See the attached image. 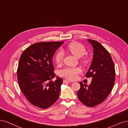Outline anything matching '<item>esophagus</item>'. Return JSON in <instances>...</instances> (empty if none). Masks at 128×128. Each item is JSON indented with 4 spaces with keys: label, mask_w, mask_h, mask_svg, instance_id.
Segmentation results:
<instances>
[{
    "label": "esophagus",
    "mask_w": 128,
    "mask_h": 128,
    "mask_svg": "<svg viewBox=\"0 0 128 128\" xmlns=\"http://www.w3.org/2000/svg\"><path fill=\"white\" fill-rule=\"evenodd\" d=\"M64 83H71V82H72L71 81L67 80V79H65L63 80Z\"/></svg>",
    "instance_id": "34e87169"
}]
</instances>
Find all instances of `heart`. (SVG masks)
Here are the masks:
<instances>
[{
  "label": "heart",
  "mask_w": 128,
  "mask_h": 128,
  "mask_svg": "<svg viewBox=\"0 0 128 128\" xmlns=\"http://www.w3.org/2000/svg\"><path fill=\"white\" fill-rule=\"evenodd\" d=\"M68 50L77 58H80L81 62L84 64H86L89 62L86 56H83L86 52V48L79 42H72L68 46ZM64 52L63 50L60 49L55 55V61L57 64H61L63 61ZM82 72V70L79 68H66L60 70V75L70 80H75Z\"/></svg>",
  "instance_id": "b5f03b06"
}]
</instances>
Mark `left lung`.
<instances>
[{
	"label": "left lung",
	"mask_w": 128,
	"mask_h": 128,
	"mask_svg": "<svg viewBox=\"0 0 128 128\" xmlns=\"http://www.w3.org/2000/svg\"><path fill=\"white\" fill-rule=\"evenodd\" d=\"M94 48L92 63L86 76L92 78L89 86L80 82L77 92L80 101L86 106L94 107L100 104L108 97L114 86L115 70L110 52L96 40L88 39Z\"/></svg>",
	"instance_id": "obj_1"
}]
</instances>
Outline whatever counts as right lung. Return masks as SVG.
Returning <instances> with one entry per match:
<instances>
[{"mask_svg": "<svg viewBox=\"0 0 128 128\" xmlns=\"http://www.w3.org/2000/svg\"><path fill=\"white\" fill-rule=\"evenodd\" d=\"M63 42H36L20 55L17 70L20 88L27 100L38 108H47L58 98L63 79L52 80L55 76L52 58Z\"/></svg>", "mask_w": 128, "mask_h": 128, "instance_id": "add662e5", "label": "right lung"}]
</instances>
